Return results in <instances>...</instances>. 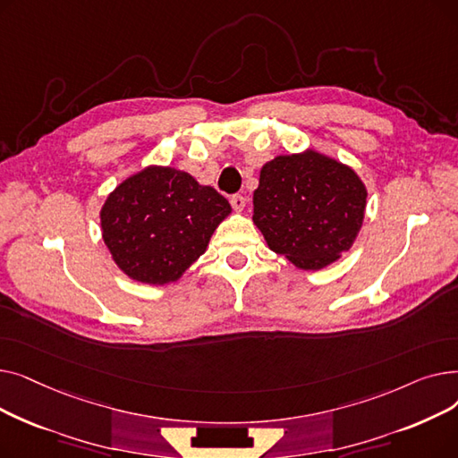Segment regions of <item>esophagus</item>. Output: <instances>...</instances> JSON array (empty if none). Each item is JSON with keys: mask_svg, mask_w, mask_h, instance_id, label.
<instances>
[{"mask_svg": "<svg viewBox=\"0 0 458 458\" xmlns=\"http://www.w3.org/2000/svg\"><path fill=\"white\" fill-rule=\"evenodd\" d=\"M230 204H232L233 211H243L245 206H247V199H245L243 195H233V197L230 199Z\"/></svg>", "mask_w": 458, "mask_h": 458, "instance_id": "34e87169", "label": "esophagus"}]
</instances>
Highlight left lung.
<instances>
[{
	"mask_svg": "<svg viewBox=\"0 0 458 458\" xmlns=\"http://www.w3.org/2000/svg\"><path fill=\"white\" fill-rule=\"evenodd\" d=\"M368 191L351 166L316 150L276 156L259 171L252 221L271 250L319 271L362 228Z\"/></svg>",
	"mask_w": 458,
	"mask_h": 458,
	"instance_id": "1",
	"label": "left lung"
}]
</instances>
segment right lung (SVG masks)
Wrapping results in <instances>:
<instances>
[{"instance_id": "add662e5", "label": "right lung", "mask_w": 458, "mask_h": 458, "mask_svg": "<svg viewBox=\"0 0 458 458\" xmlns=\"http://www.w3.org/2000/svg\"><path fill=\"white\" fill-rule=\"evenodd\" d=\"M232 213L228 200L173 166H147L120 183L100 211L104 242L130 278L163 285L197 261Z\"/></svg>"}]
</instances>
